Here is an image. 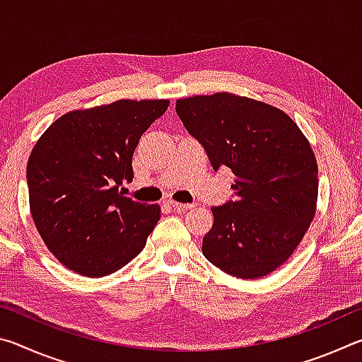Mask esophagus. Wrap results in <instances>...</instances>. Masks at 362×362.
Returning a JSON list of instances; mask_svg holds the SVG:
<instances>
[{
    "instance_id": "obj_1",
    "label": "esophagus",
    "mask_w": 362,
    "mask_h": 362,
    "mask_svg": "<svg viewBox=\"0 0 362 362\" xmlns=\"http://www.w3.org/2000/svg\"><path fill=\"white\" fill-rule=\"evenodd\" d=\"M168 204L173 207L174 211H187V209H192L194 204H189V203H179V201H168Z\"/></svg>"
}]
</instances>
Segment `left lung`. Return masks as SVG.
I'll return each mask as SVG.
<instances>
[{
  "label": "left lung",
  "mask_w": 362,
  "mask_h": 362,
  "mask_svg": "<svg viewBox=\"0 0 362 362\" xmlns=\"http://www.w3.org/2000/svg\"><path fill=\"white\" fill-rule=\"evenodd\" d=\"M175 112L214 170L235 174V198L212 207L204 257L243 279L274 272L316 212L317 164L310 142L283 110L230 93L179 99Z\"/></svg>",
  "instance_id": "obj_1"
}]
</instances>
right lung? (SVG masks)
Here are the masks:
<instances>
[{
  "label": "right lung",
  "instance_id": "add662e5",
  "mask_svg": "<svg viewBox=\"0 0 362 362\" xmlns=\"http://www.w3.org/2000/svg\"><path fill=\"white\" fill-rule=\"evenodd\" d=\"M169 100H116L75 110L47 127L33 146L27 182L36 230L71 272L100 278L145 247L158 204L119 192L132 182V155Z\"/></svg>",
  "mask_w": 362,
  "mask_h": 362
}]
</instances>
